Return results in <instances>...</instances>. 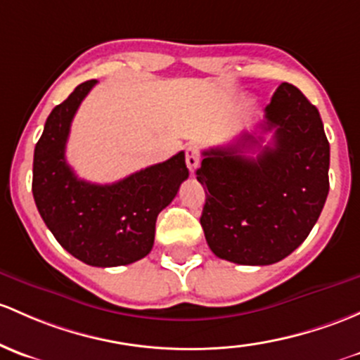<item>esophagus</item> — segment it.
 Wrapping results in <instances>:
<instances>
[{
    "label": "esophagus",
    "instance_id": "obj_1",
    "mask_svg": "<svg viewBox=\"0 0 360 360\" xmlns=\"http://www.w3.org/2000/svg\"><path fill=\"white\" fill-rule=\"evenodd\" d=\"M198 162H200L198 150H196V146L190 145L186 148V165H188V169H190L191 174H195L196 167H198Z\"/></svg>",
    "mask_w": 360,
    "mask_h": 360
}]
</instances>
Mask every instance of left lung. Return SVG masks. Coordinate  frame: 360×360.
Masks as SVG:
<instances>
[{
  "label": "left lung",
  "mask_w": 360,
  "mask_h": 360,
  "mask_svg": "<svg viewBox=\"0 0 360 360\" xmlns=\"http://www.w3.org/2000/svg\"><path fill=\"white\" fill-rule=\"evenodd\" d=\"M260 146L245 132L234 145L203 151L196 179L205 190L202 222L219 259L269 266L304 243L330 191V143L319 112L300 89L283 82L264 110ZM259 146L257 158L243 150Z\"/></svg>",
  "instance_id": "left-lung-1"
}]
</instances>
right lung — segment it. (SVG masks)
<instances>
[{"label":"right lung","mask_w":360,"mask_h":360,"mask_svg":"<svg viewBox=\"0 0 360 360\" xmlns=\"http://www.w3.org/2000/svg\"><path fill=\"white\" fill-rule=\"evenodd\" d=\"M96 81H86L48 115L34 150L32 195L60 245L94 267L127 266L151 252L155 222L188 179L184 151L112 184L79 179L65 160L70 124Z\"/></svg>","instance_id":"obj_1"}]
</instances>
